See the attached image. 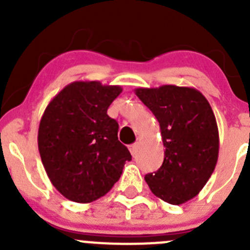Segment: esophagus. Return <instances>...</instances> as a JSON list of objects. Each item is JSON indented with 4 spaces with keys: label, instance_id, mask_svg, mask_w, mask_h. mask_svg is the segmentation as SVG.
<instances>
[{
    "label": "esophagus",
    "instance_id": "obj_1",
    "mask_svg": "<svg viewBox=\"0 0 250 250\" xmlns=\"http://www.w3.org/2000/svg\"><path fill=\"white\" fill-rule=\"evenodd\" d=\"M138 146H139V145L136 144V143H135V144L130 145L129 149H130V152H131V155H132V156H135V155H136V152H138Z\"/></svg>",
    "mask_w": 250,
    "mask_h": 250
}]
</instances>
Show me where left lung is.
<instances>
[{"mask_svg":"<svg viewBox=\"0 0 250 250\" xmlns=\"http://www.w3.org/2000/svg\"><path fill=\"white\" fill-rule=\"evenodd\" d=\"M135 94L155 115L164 144V161L145 175L154 195L173 205L199 194L215 169L219 131L204 95L194 87H139Z\"/></svg>","mask_w":250,"mask_h":250,"instance_id":"1","label":"left lung"}]
</instances>
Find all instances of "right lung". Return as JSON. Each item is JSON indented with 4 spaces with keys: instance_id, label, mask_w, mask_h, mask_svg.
<instances>
[{
    "instance_id": "1",
    "label": "right lung",
    "mask_w": 250,
    "mask_h": 250,
    "mask_svg": "<svg viewBox=\"0 0 250 250\" xmlns=\"http://www.w3.org/2000/svg\"><path fill=\"white\" fill-rule=\"evenodd\" d=\"M118 85L75 81L45 109L39 151L50 182L66 199L91 203L111 190L131 154L118 139L119 124L107 115L121 94Z\"/></svg>"
}]
</instances>
